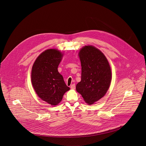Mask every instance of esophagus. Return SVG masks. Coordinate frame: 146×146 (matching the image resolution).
<instances>
[{
	"label": "esophagus",
	"instance_id": "esophagus-1",
	"mask_svg": "<svg viewBox=\"0 0 146 146\" xmlns=\"http://www.w3.org/2000/svg\"><path fill=\"white\" fill-rule=\"evenodd\" d=\"M75 88H76L75 84H73L70 86V88H72V89H75Z\"/></svg>",
	"mask_w": 146,
	"mask_h": 146
}]
</instances>
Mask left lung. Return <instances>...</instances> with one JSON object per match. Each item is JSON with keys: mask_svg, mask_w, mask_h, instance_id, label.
Segmentation results:
<instances>
[{"mask_svg": "<svg viewBox=\"0 0 146 146\" xmlns=\"http://www.w3.org/2000/svg\"><path fill=\"white\" fill-rule=\"evenodd\" d=\"M82 72L76 90L88 104H93L107 92L112 80L110 64L105 55L92 46H85L78 54Z\"/></svg>", "mask_w": 146, "mask_h": 146, "instance_id": "left-lung-1", "label": "left lung"}]
</instances>
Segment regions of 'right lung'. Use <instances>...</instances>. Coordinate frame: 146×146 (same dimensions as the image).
I'll return each instance as SVG.
<instances>
[{
    "label": "right lung",
    "instance_id": "add662e5",
    "mask_svg": "<svg viewBox=\"0 0 146 146\" xmlns=\"http://www.w3.org/2000/svg\"><path fill=\"white\" fill-rule=\"evenodd\" d=\"M63 54L56 49H48L35 60L31 69V83L38 96L52 106L58 105L70 88L58 68Z\"/></svg>",
    "mask_w": 146,
    "mask_h": 146
}]
</instances>
